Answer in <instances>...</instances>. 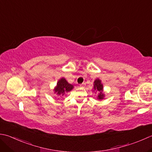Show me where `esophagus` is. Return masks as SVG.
<instances>
[{
  "label": "esophagus",
  "mask_w": 152,
  "mask_h": 152,
  "mask_svg": "<svg viewBox=\"0 0 152 152\" xmlns=\"http://www.w3.org/2000/svg\"><path fill=\"white\" fill-rule=\"evenodd\" d=\"M86 85V84L85 83H83V84H80V87H84V86Z\"/></svg>",
  "instance_id": "esophagus-1"
}]
</instances>
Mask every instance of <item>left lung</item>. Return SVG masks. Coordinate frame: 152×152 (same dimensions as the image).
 <instances>
[{"label": "left lung", "instance_id": "8db88e82", "mask_svg": "<svg viewBox=\"0 0 152 152\" xmlns=\"http://www.w3.org/2000/svg\"><path fill=\"white\" fill-rule=\"evenodd\" d=\"M93 91L95 94L97 93V99L99 100H102L105 97V94L103 93V85L102 82V80L99 78H97L94 82Z\"/></svg>", "mask_w": 152, "mask_h": 152}]
</instances>
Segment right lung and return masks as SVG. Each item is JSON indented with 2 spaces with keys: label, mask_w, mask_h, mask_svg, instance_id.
Segmentation results:
<instances>
[{
  "label": "right lung",
  "mask_w": 152,
  "mask_h": 152,
  "mask_svg": "<svg viewBox=\"0 0 152 152\" xmlns=\"http://www.w3.org/2000/svg\"><path fill=\"white\" fill-rule=\"evenodd\" d=\"M74 88V86L69 84L64 78H61L58 80L56 86L55 87L54 94L58 96H64L65 94L70 91Z\"/></svg>",
  "instance_id": "add662e5"
}]
</instances>
